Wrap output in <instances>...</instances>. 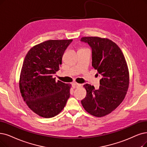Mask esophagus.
Returning <instances> with one entry per match:
<instances>
[{
  "label": "esophagus",
  "instance_id": "1",
  "mask_svg": "<svg viewBox=\"0 0 147 147\" xmlns=\"http://www.w3.org/2000/svg\"><path fill=\"white\" fill-rule=\"evenodd\" d=\"M72 87L74 88H77V87H81V84H78L77 83H72Z\"/></svg>",
  "mask_w": 147,
  "mask_h": 147
}]
</instances>
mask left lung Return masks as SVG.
Masks as SVG:
<instances>
[{
    "label": "left lung",
    "instance_id": "8db88e82",
    "mask_svg": "<svg viewBox=\"0 0 147 147\" xmlns=\"http://www.w3.org/2000/svg\"><path fill=\"white\" fill-rule=\"evenodd\" d=\"M92 50V66L101 74L99 89L86 84V96L81 102L89 114L102 117L124 100L129 86V71L122 51L113 41L98 37H82Z\"/></svg>",
    "mask_w": 147,
    "mask_h": 147
}]
</instances>
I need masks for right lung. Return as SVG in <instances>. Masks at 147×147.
I'll return each mask as SVG.
<instances>
[{
	"instance_id": "1",
	"label": "right lung",
	"mask_w": 147,
	"mask_h": 147,
	"mask_svg": "<svg viewBox=\"0 0 147 147\" xmlns=\"http://www.w3.org/2000/svg\"><path fill=\"white\" fill-rule=\"evenodd\" d=\"M69 40H49L33 46L23 61L19 80L22 96L33 112L45 118L54 117L65 107L71 84L53 75L59 70Z\"/></svg>"
}]
</instances>
